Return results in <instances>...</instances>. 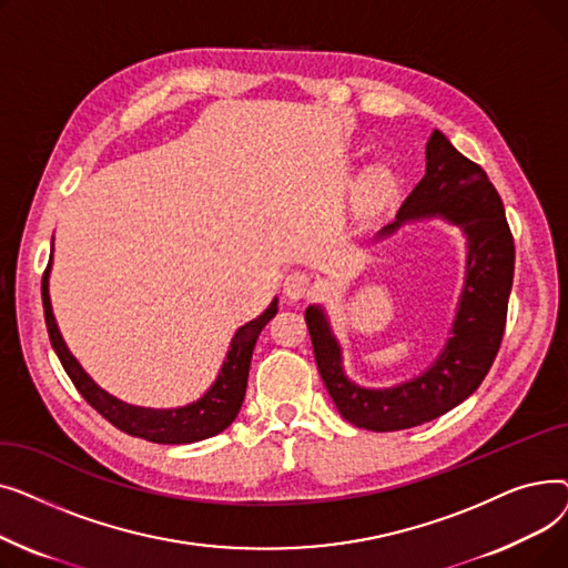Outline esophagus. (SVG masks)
Instances as JSON below:
<instances>
[{
    "mask_svg": "<svg viewBox=\"0 0 568 568\" xmlns=\"http://www.w3.org/2000/svg\"><path fill=\"white\" fill-rule=\"evenodd\" d=\"M283 292L290 296V300H304V296H308L313 292V281L308 274L304 272H292L285 276V283H283Z\"/></svg>",
    "mask_w": 568,
    "mask_h": 568,
    "instance_id": "1",
    "label": "esophagus"
}]
</instances>
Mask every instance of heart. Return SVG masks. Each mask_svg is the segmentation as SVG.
I'll list each match as a JSON object with an SVG mask.
<instances>
[{
  "mask_svg": "<svg viewBox=\"0 0 568 568\" xmlns=\"http://www.w3.org/2000/svg\"><path fill=\"white\" fill-rule=\"evenodd\" d=\"M386 186H389V174L382 172V170L371 174V179H368V189H371L373 193H382Z\"/></svg>",
  "mask_w": 568,
  "mask_h": 568,
  "instance_id": "1",
  "label": "heart"
}]
</instances>
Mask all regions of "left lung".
<instances>
[{"label": "left lung", "instance_id": "obj_1", "mask_svg": "<svg viewBox=\"0 0 568 568\" xmlns=\"http://www.w3.org/2000/svg\"><path fill=\"white\" fill-rule=\"evenodd\" d=\"M442 216L467 234V268L452 338L435 364L392 389H364L347 379L341 345L320 306L306 308L317 371L343 419L375 433L428 424L469 398L488 375L501 345L514 285L516 246L504 204L488 174L433 131L426 144V174L405 197L394 223L377 236L394 234L405 221Z\"/></svg>", "mask_w": 568, "mask_h": 568}]
</instances>
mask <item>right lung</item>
<instances>
[{
	"instance_id": "obj_1",
	"label": "right lung",
	"mask_w": 568,
	"mask_h": 568,
	"mask_svg": "<svg viewBox=\"0 0 568 568\" xmlns=\"http://www.w3.org/2000/svg\"><path fill=\"white\" fill-rule=\"evenodd\" d=\"M48 272H50V264L43 274L41 296H43V313H45V326H48L52 349L57 352L59 362H62L67 375L71 377L82 398L114 428L124 430L133 437H142L146 442H156V444H191V442H200L223 433L236 419V414L242 409V403L246 396V382H248V368H251L255 341L266 326V322L278 313V300L268 304V308L260 317L251 320L244 326H239L216 382L200 400L186 407L152 409V407H135L110 396L82 371V366L75 362V356L69 352L62 334L57 329V322L50 306V294H48Z\"/></svg>"
}]
</instances>
